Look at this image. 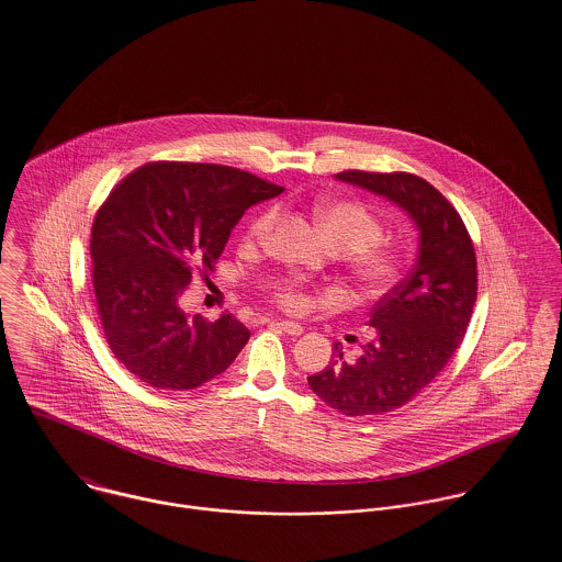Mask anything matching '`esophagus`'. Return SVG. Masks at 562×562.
<instances>
[{
  "label": "esophagus",
  "instance_id": "34e87169",
  "mask_svg": "<svg viewBox=\"0 0 562 562\" xmlns=\"http://www.w3.org/2000/svg\"><path fill=\"white\" fill-rule=\"evenodd\" d=\"M276 324H278V326H280L284 333H286V335H291V337H299V335L303 333V326H301L299 322L282 321L276 322Z\"/></svg>",
  "mask_w": 562,
  "mask_h": 562
}]
</instances>
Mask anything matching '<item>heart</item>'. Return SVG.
Listing matches in <instances>:
<instances>
[{
    "label": "heart",
    "instance_id": "b5f03b06",
    "mask_svg": "<svg viewBox=\"0 0 562 562\" xmlns=\"http://www.w3.org/2000/svg\"><path fill=\"white\" fill-rule=\"evenodd\" d=\"M314 214L324 240L335 250L351 252L349 268L358 284L369 291H383L396 280L398 257L390 246L379 241L383 238V225L369 209L348 200H337L316 206ZM276 221V209H268L266 213L255 216L248 225L246 238L250 241L268 240ZM273 294L276 301L289 312H299L307 303V296L296 284H284Z\"/></svg>",
    "mask_w": 562,
    "mask_h": 562
}]
</instances>
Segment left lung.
I'll return each mask as SVG.
<instances>
[{"label": "left lung", "instance_id": "1", "mask_svg": "<svg viewBox=\"0 0 562 562\" xmlns=\"http://www.w3.org/2000/svg\"><path fill=\"white\" fill-rule=\"evenodd\" d=\"M398 204L419 229V255L408 276L371 312L374 339L353 362L335 356L310 374L314 394L348 417H371L415 398L461 346L479 291L476 252L453 204L411 172L344 170L335 175Z\"/></svg>", "mask_w": 562, "mask_h": 562}]
</instances>
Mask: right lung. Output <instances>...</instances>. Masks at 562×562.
<instances>
[{
    "label": "right lung",
    "mask_w": 562,
    "mask_h": 562,
    "mask_svg": "<svg viewBox=\"0 0 562 562\" xmlns=\"http://www.w3.org/2000/svg\"><path fill=\"white\" fill-rule=\"evenodd\" d=\"M284 191L221 164L149 161L111 189L90 236L92 286L113 356L158 390L223 373L250 330L181 310L191 278L213 271L246 209Z\"/></svg>",
    "instance_id": "right-lung-1"
}]
</instances>
